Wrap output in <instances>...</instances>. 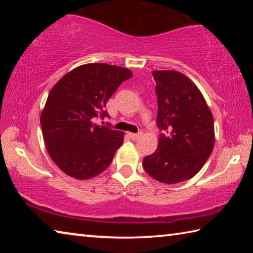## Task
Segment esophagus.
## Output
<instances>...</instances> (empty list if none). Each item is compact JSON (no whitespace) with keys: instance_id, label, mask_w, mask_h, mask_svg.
I'll return each mask as SVG.
<instances>
[{"instance_id":"obj_1","label":"esophagus","mask_w":253,"mask_h":253,"mask_svg":"<svg viewBox=\"0 0 253 253\" xmlns=\"http://www.w3.org/2000/svg\"><path fill=\"white\" fill-rule=\"evenodd\" d=\"M129 137L132 140H137L142 137V132H138V134H134V132H129Z\"/></svg>"}]
</instances>
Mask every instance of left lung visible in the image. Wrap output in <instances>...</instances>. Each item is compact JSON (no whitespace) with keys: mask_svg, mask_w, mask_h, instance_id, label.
Wrapping results in <instances>:
<instances>
[{"mask_svg":"<svg viewBox=\"0 0 253 253\" xmlns=\"http://www.w3.org/2000/svg\"><path fill=\"white\" fill-rule=\"evenodd\" d=\"M161 134L143 168L156 181L175 184L200 172L214 147V122L199 88L178 71H153Z\"/></svg>","mask_w":253,"mask_h":253,"instance_id":"8db88e82","label":"left lung"}]
</instances>
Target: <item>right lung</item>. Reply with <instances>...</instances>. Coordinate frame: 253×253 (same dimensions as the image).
Here are the masks:
<instances>
[{"label":"right lung","instance_id":"add662e5","mask_svg":"<svg viewBox=\"0 0 253 253\" xmlns=\"http://www.w3.org/2000/svg\"><path fill=\"white\" fill-rule=\"evenodd\" d=\"M131 71L106 63H88L68 72L53 85L40 123L50 157L77 179L97 176L108 168L124 142V132L95 118H105L107 101Z\"/></svg>","mask_w":253,"mask_h":253}]
</instances>
